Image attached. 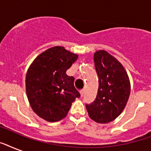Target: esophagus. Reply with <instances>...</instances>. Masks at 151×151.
I'll list each match as a JSON object with an SVG mask.
<instances>
[{
	"label": "esophagus",
	"mask_w": 151,
	"mask_h": 151,
	"mask_svg": "<svg viewBox=\"0 0 151 151\" xmlns=\"http://www.w3.org/2000/svg\"><path fill=\"white\" fill-rule=\"evenodd\" d=\"M84 92H85V90H84V89H81L80 91V94H81V96H83V95H84Z\"/></svg>",
	"instance_id": "esophagus-1"
}]
</instances>
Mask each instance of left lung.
Here are the masks:
<instances>
[{"label":"left lung","instance_id":"1","mask_svg":"<svg viewBox=\"0 0 151 151\" xmlns=\"http://www.w3.org/2000/svg\"><path fill=\"white\" fill-rule=\"evenodd\" d=\"M94 62L99 88L95 101L86 104V109L91 119L106 124L122 114L129 100L131 85L124 66L110 53L96 51Z\"/></svg>","mask_w":151,"mask_h":151}]
</instances>
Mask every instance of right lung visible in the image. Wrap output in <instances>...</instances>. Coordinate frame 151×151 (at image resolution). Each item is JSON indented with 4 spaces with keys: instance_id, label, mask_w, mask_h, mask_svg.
Segmentation results:
<instances>
[{
    "instance_id": "add662e5",
    "label": "right lung",
    "mask_w": 151,
    "mask_h": 151,
    "mask_svg": "<svg viewBox=\"0 0 151 151\" xmlns=\"http://www.w3.org/2000/svg\"><path fill=\"white\" fill-rule=\"evenodd\" d=\"M78 55L55 46L39 55L26 75V92L30 106L42 119L59 122L68 114L72 103L81 96L74 78L66 73Z\"/></svg>"
}]
</instances>
